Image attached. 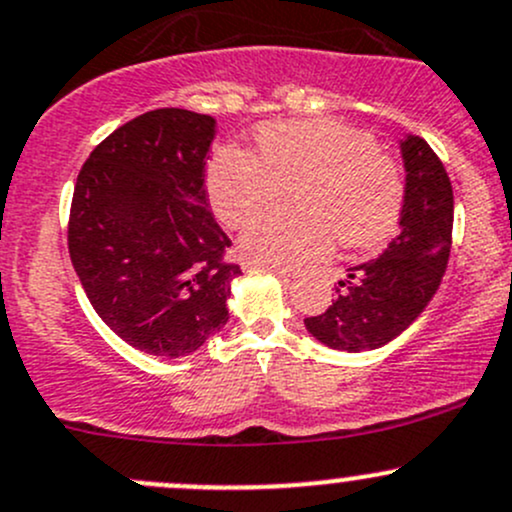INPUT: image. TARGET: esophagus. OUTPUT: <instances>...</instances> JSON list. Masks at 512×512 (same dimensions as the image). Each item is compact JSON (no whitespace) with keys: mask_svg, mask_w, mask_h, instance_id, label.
<instances>
[{"mask_svg":"<svg viewBox=\"0 0 512 512\" xmlns=\"http://www.w3.org/2000/svg\"><path fill=\"white\" fill-rule=\"evenodd\" d=\"M245 270H272V267H260V265H252V262H245ZM274 274H277L279 279H284V282H289L292 279V272L287 270H272Z\"/></svg>","mask_w":512,"mask_h":512,"instance_id":"1","label":"esophagus"}]
</instances>
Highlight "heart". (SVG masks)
I'll return each instance as SVG.
<instances>
[{"label":"heart","instance_id":"obj_1","mask_svg":"<svg viewBox=\"0 0 512 512\" xmlns=\"http://www.w3.org/2000/svg\"><path fill=\"white\" fill-rule=\"evenodd\" d=\"M260 157L220 147L208 166L213 211L242 225L287 196L301 211H272L240 235L247 262L294 270L321 260L341 238L348 247L375 245L395 228L402 208L397 166L368 134L336 120L270 122L257 132Z\"/></svg>","mask_w":512,"mask_h":512}]
</instances>
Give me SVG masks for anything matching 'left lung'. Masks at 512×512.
I'll list each match as a JSON object with an SVG mask.
<instances>
[{
  "mask_svg": "<svg viewBox=\"0 0 512 512\" xmlns=\"http://www.w3.org/2000/svg\"><path fill=\"white\" fill-rule=\"evenodd\" d=\"M400 154L407 176L397 235L380 257L348 267L324 314L304 319L333 351H375L395 341L427 309L449 265L454 191L444 164L414 134L400 139Z\"/></svg>",
  "mask_w": 512,
  "mask_h": 512,
  "instance_id": "left-lung-1",
  "label": "left lung"
}]
</instances>
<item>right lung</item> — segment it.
Returning a JSON list of instances; mask_svg holds the SVG:
<instances>
[{
  "instance_id": "obj_1",
  "label": "right lung",
  "mask_w": 512,
  "mask_h": 512,
  "mask_svg": "<svg viewBox=\"0 0 512 512\" xmlns=\"http://www.w3.org/2000/svg\"><path fill=\"white\" fill-rule=\"evenodd\" d=\"M211 115L161 107L93 149L73 191L68 252L98 311L122 341L181 358L228 324L240 267L208 211Z\"/></svg>"
}]
</instances>
